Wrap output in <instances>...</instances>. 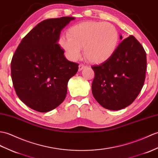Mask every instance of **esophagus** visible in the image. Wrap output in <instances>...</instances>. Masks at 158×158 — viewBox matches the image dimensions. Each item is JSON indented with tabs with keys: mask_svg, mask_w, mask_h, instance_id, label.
I'll use <instances>...</instances> for the list:
<instances>
[{
	"mask_svg": "<svg viewBox=\"0 0 158 158\" xmlns=\"http://www.w3.org/2000/svg\"><path fill=\"white\" fill-rule=\"evenodd\" d=\"M85 68H86V67L84 64H79V71H82L83 69H84Z\"/></svg>",
	"mask_w": 158,
	"mask_h": 158,
	"instance_id": "1",
	"label": "esophagus"
}]
</instances>
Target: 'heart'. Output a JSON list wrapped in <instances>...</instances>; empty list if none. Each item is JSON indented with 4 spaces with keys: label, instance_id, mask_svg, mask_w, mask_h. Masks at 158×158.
Here are the masks:
<instances>
[{
    "label": "heart",
    "instance_id": "1",
    "mask_svg": "<svg viewBox=\"0 0 158 158\" xmlns=\"http://www.w3.org/2000/svg\"><path fill=\"white\" fill-rule=\"evenodd\" d=\"M68 36H61L59 44L71 60H77L84 54L92 63H102L108 60L116 50L118 34L115 27L106 22L89 21L73 25Z\"/></svg>",
    "mask_w": 158,
    "mask_h": 158
}]
</instances>
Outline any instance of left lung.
<instances>
[{
    "label": "left lung",
    "mask_w": 158,
    "mask_h": 158,
    "mask_svg": "<svg viewBox=\"0 0 158 158\" xmlns=\"http://www.w3.org/2000/svg\"><path fill=\"white\" fill-rule=\"evenodd\" d=\"M146 67L143 47L133 35L129 36L108 60L91 67L95 73L91 85L94 98L102 107L110 110L127 107L143 86Z\"/></svg>",
    "instance_id": "1"
}]
</instances>
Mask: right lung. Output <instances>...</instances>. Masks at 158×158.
I'll return each instance as SVG.
<instances>
[{"mask_svg":"<svg viewBox=\"0 0 158 158\" xmlns=\"http://www.w3.org/2000/svg\"><path fill=\"white\" fill-rule=\"evenodd\" d=\"M75 17H62L40 22L21 40L11 63V78L17 96L28 107L47 112L67 96L69 80L79 64L69 61L58 44L60 34Z\"/></svg>","mask_w":158,"mask_h":158,"instance_id":"add662e5","label":"right lung"}]
</instances>
